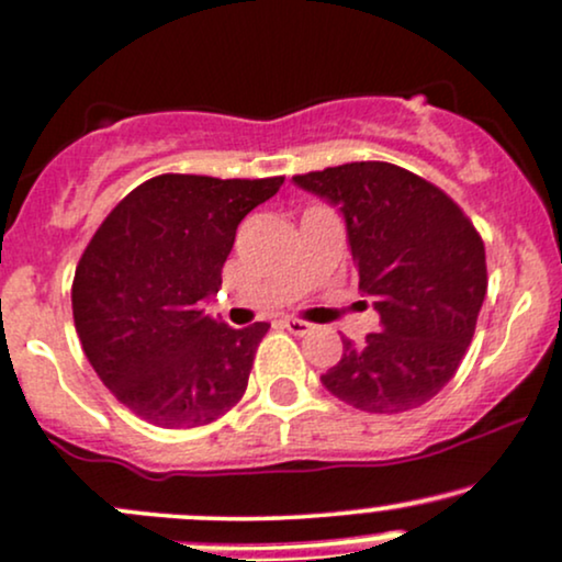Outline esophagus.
I'll list each match as a JSON object with an SVG mask.
<instances>
[{
  "mask_svg": "<svg viewBox=\"0 0 562 562\" xmlns=\"http://www.w3.org/2000/svg\"><path fill=\"white\" fill-rule=\"evenodd\" d=\"M282 327H285L290 335H308L314 324H308V322H303V319H295V316H288V319H282Z\"/></svg>",
  "mask_w": 562,
  "mask_h": 562,
  "instance_id": "1",
  "label": "esophagus"
}]
</instances>
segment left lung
Wrapping results in <instances>:
<instances>
[{
  "label": "left lung",
  "instance_id": "1",
  "mask_svg": "<svg viewBox=\"0 0 562 562\" xmlns=\"http://www.w3.org/2000/svg\"><path fill=\"white\" fill-rule=\"evenodd\" d=\"M340 209L358 290L380 314L363 346L322 384L353 408L401 414L437 395L461 367L486 295L484 243L439 188L387 161H350L295 175Z\"/></svg>",
  "mask_w": 562,
  "mask_h": 562
}]
</instances>
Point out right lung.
Listing matches in <instances>:
<instances>
[{"label":"right lung","instance_id":"right-lung-1","mask_svg":"<svg viewBox=\"0 0 562 562\" xmlns=\"http://www.w3.org/2000/svg\"><path fill=\"white\" fill-rule=\"evenodd\" d=\"M285 178L159 175L112 209L83 251L72 316L86 358L135 416L165 429L214 422L246 392L269 324L204 314L235 229Z\"/></svg>","mask_w":562,"mask_h":562}]
</instances>
